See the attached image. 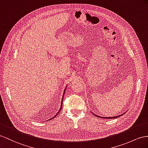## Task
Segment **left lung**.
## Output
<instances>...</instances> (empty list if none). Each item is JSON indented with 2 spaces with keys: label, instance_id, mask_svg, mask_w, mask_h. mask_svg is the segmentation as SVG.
Here are the masks:
<instances>
[{
  "label": "left lung",
  "instance_id": "obj_1",
  "mask_svg": "<svg viewBox=\"0 0 148 148\" xmlns=\"http://www.w3.org/2000/svg\"><path fill=\"white\" fill-rule=\"evenodd\" d=\"M94 115H95V116H97V117H101V118H104V119H114V118H117V117H120V116H122V114H121V115H119V116H114V117H102V116H97V115H96L95 114H94V112H92Z\"/></svg>",
  "mask_w": 148,
  "mask_h": 148
}]
</instances>
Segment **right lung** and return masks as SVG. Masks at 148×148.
Wrapping results in <instances>:
<instances>
[{
	"label": "right lung",
	"instance_id": "add662e5",
	"mask_svg": "<svg viewBox=\"0 0 148 148\" xmlns=\"http://www.w3.org/2000/svg\"><path fill=\"white\" fill-rule=\"evenodd\" d=\"M67 86H66V88H65V89H64V92H63V95H62V100H61V104H60V109H59V110L58 111V113H57L54 116V117H52V118H51V119H49L48 121H50V120H51L52 119H53V118H54V117L57 116V115H58V114H59V112H60V110H61V109H62V101H63V98H64V94H65V92H66V88H67Z\"/></svg>",
	"mask_w": 148,
	"mask_h": 148
}]
</instances>
